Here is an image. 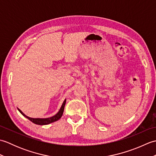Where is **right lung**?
<instances>
[{"label": "right lung", "instance_id": "1", "mask_svg": "<svg viewBox=\"0 0 156 156\" xmlns=\"http://www.w3.org/2000/svg\"><path fill=\"white\" fill-rule=\"evenodd\" d=\"M66 100H65L64 101V102H63L62 107H61L60 109H59V112H58L57 114H56L54 116H53V117H51L47 118V119H34V118L29 117H27V116H26L24 113H23V112L21 110H20L19 108H18V110L23 116H24V117H25L26 118H27L29 120H30L31 122H33L35 124L40 125H48L49 123H51V122H55L56 121L59 120V119L62 117V116L63 115V112H64V107H65V105H66Z\"/></svg>", "mask_w": 156, "mask_h": 156}]
</instances>
